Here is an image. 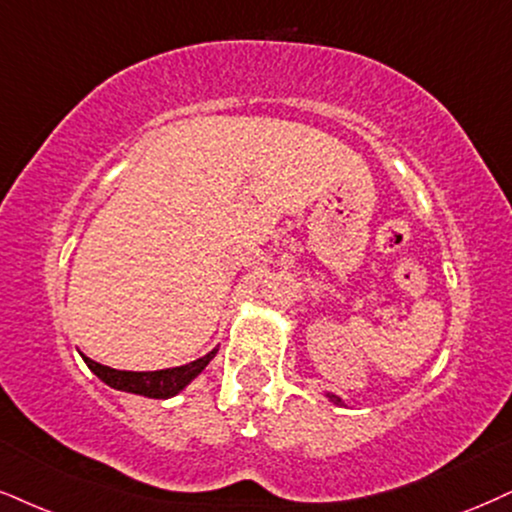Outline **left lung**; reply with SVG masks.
<instances>
[{"mask_svg": "<svg viewBox=\"0 0 512 512\" xmlns=\"http://www.w3.org/2000/svg\"><path fill=\"white\" fill-rule=\"evenodd\" d=\"M327 396H330V399H332L334 403H342V399H337V396H332V394H327Z\"/></svg>", "mask_w": 512, "mask_h": 512, "instance_id": "left-lung-1", "label": "left lung"}]
</instances>
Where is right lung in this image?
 <instances>
[{
  "instance_id": "obj_1",
  "label": "right lung",
  "mask_w": 512,
  "mask_h": 512,
  "mask_svg": "<svg viewBox=\"0 0 512 512\" xmlns=\"http://www.w3.org/2000/svg\"><path fill=\"white\" fill-rule=\"evenodd\" d=\"M218 349H213L211 353H206L204 358H197V361L187 363V365H178V368H166V370H154V372H132V370H113L109 365H102L92 358L82 356V361L87 363L94 375L99 380L109 384L113 389L121 391H130V394H140V396H149V399H170V396L180 394L182 389L187 387L194 377L201 375V370L211 363V358L216 356Z\"/></svg>"
}]
</instances>
